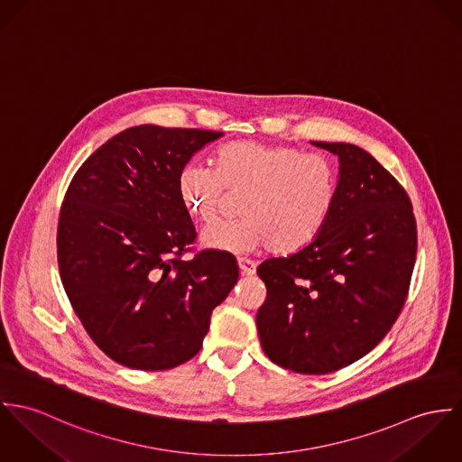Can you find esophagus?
Returning a JSON list of instances; mask_svg holds the SVG:
<instances>
[{"instance_id":"1","label":"esophagus","mask_w":462,"mask_h":462,"mask_svg":"<svg viewBox=\"0 0 462 462\" xmlns=\"http://www.w3.org/2000/svg\"><path fill=\"white\" fill-rule=\"evenodd\" d=\"M239 269H241V274L254 276L256 273V263L246 258H239Z\"/></svg>"}]
</instances>
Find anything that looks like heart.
<instances>
[{"instance_id":"heart-1","label":"heart","mask_w":462,"mask_h":462,"mask_svg":"<svg viewBox=\"0 0 462 462\" xmlns=\"http://www.w3.org/2000/svg\"><path fill=\"white\" fill-rule=\"evenodd\" d=\"M216 176L188 166L179 179L191 214L210 221L226 202V191L246 193L239 221H221L200 236L202 246L243 255L267 246L291 255L308 246L329 221L338 197V171L326 155H305L287 145L241 140L212 155Z\"/></svg>"}]
</instances>
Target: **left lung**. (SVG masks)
I'll return each instance as SVG.
<instances>
[{"label":"left lung","mask_w":462,"mask_h":462,"mask_svg":"<svg viewBox=\"0 0 462 462\" xmlns=\"http://www.w3.org/2000/svg\"><path fill=\"white\" fill-rule=\"evenodd\" d=\"M338 157V197L322 232L292 255L263 260L262 349L300 374H328L372 351L404 307L416 258L408 193L353 143L311 142Z\"/></svg>","instance_id":"1"}]
</instances>
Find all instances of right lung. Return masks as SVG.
Instances as JSON below:
<instances>
[{"label":"right lung","mask_w":462,"mask_h":462,"mask_svg":"<svg viewBox=\"0 0 462 462\" xmlns=\"http://www.w3.org/2000/svg\"><path fill=\"white\" fill-rule=\"evenodd\" d=\"M223 133L136 125L76 171L58 221V267L90 338L116 363L166 370L193 358L212 310L239 280L236 258L180 255L195 225L179 179Z\"/></svg>","instance_id":"1"}]
</instances>
